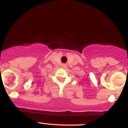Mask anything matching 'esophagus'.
Wrapping results in <instances>:
<instances>
[{"label": "esophagus", "mask_w": 128, "mask_h": 128, "mask_svg": "<svg viewBox=\"0 0 128 128\" xmlns=\"http://www.w3.org/2000/svg\"><path fill=\"white\" fill-rule=\"evenodd\" d=\"M62 67H66L65 64H62Z\"/></svg>", "instance_id": "esophagus-1"}]
</instances>
